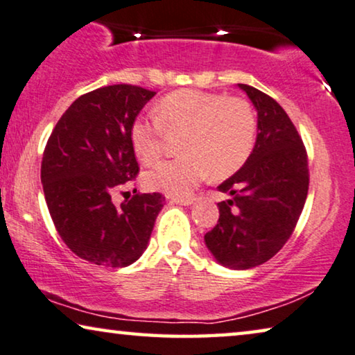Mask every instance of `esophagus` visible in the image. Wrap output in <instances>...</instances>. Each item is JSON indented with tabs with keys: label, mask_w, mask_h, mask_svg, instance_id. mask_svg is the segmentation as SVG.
I'll return each mask as SVG.
<instances>
[{
	"label": "esophagus",
	"mask_w": 355,
	"mask_h": 355,
	"mask_svg": "<svg viewBox=\"0 0 355 355\" xmlns=\"http://www.w3.org/2000/svg\"><path fill=\"white\" fill-rule=\"evenodd\" d=\"M193 200H195L193 195H189V197H174V198H171V203L184 205V207H189V205L193 203Z\"/></svg>",
	"instance_id": "esophagus-1"
}]
</instances>
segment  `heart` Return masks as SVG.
I'll return each mask as SVG.
<instances>
[{
	"mask_svg": "<svg viewBox=\"0 0 355 355\" xmlns=\"http://www.w3.org/2000/svg\"><path fill=\"white\" fill-rule=\"evenodd\" d=\"M153 116L155 121L136 118L131 125L130 139L137 160L142 165L157 162L168 137L179 136L182 157L144 174V184L150 190L186 195L208 173L223 179L239 171L254 148V112L239 97L179 89L158 101Z\"/></svg>",
	"mask_w": 355,
	"mask_h": 355,
	"instance_id": "b5f03b06",
	"label": "heart"
}]
</instances>
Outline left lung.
<instances>
[{
	"mask_svg": "<svg viewBox=\"0 0 355 355\" xmlns=\"http://www.w3.org/2000/svg\"><path fill=\"white\" fill-rule=\"evenodd\" d=\"M258 112L253 152L234 176L218 186L229 200L205 235L214 259L229 269H251L279 253L296 227L309 189L307 153L295 125L277 101L239 85Z\"/></svg>",
	"mask_w": 355,
	"mask_h": 355,
	"instance_id": "obj_1",
	"label": "left lung"
}]
</instances>
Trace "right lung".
<instances>
[{
    "instance_id": "obj_1",
    "label": "right lung",
    "mask_w": 355,
    "mask_h": 355,
    "mask_svg": "<svg viewBox=\"0 0 355 355\" xmlns=\"http://www.w3.org/2000/svg\"><path fill=\"white\" fill-rule=\"evenodd\" d=\"M155 94L132 85L86 92L46 144L41 184L49 214L64 243L92 264L126 267L139 259L165 203L158 192L136 193L120 207L112 202V192L139 173L130 131Z\"/></svg>"
}]
</instances>
